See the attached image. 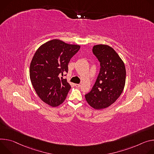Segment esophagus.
<instances>
[{
	"label": "esophagus",
	"mask_w": 154,
	"mask_h": 154,
	"mask_svg": "<svg viewBox=\"0 0 154 154\" xmlns=\"http://www.w3.org/2000/svg\"><path fill=\"white\" fill-rule=\"evenodd\" d=\"M75 86L76 88H80L81 85H80L79 84H75Z\"/></svg>",
	"instance_id": "1"
}]
</instances>
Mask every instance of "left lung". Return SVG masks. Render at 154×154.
Wrapping results in <instances>:
<instances>
[{
  "mask_svg": "<svg viewBox=\"0 0 154 154\" xmlns=\"http://www.w3.org/2000/svg\"><path fill=\"white\" fill-rule=\"evenodd\" d=\"M92 52L100 63V70L92 90L85 98L91 107L101 109L114 103L122 93L126 70L121 58L109 46L95 45Z\"/></svg>",
  "mask_w": 154,
  "mask_h": 154,
  "instance_id": "obj_1",
  "label": "left lung"
}]
</instances>
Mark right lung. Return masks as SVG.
I'll list each match as a JSON object with an SVG mask.
<instances>
[{
    "instance_id": "add662e5",
    "label": "right lung",
    "mask_w": 154,
    "mask_h": 154,
    "mask_svg": "<svg viewBox=\"0 0 154 154\" xmlns=\"http://www.w3.org/2000/svg\"><path fill=\"white\" fill-rule=\"evenodd\" d=\"M80 46L54 39L37 50L30 65V78L37 94L45 103L56 107L65 100L71 86L60 76Z\"/></svg>"
}]
</instances>
